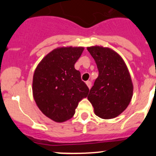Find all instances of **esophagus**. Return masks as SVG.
Wrapping results in <instances>:
<instances>
[{
	"label": "esophagus",
	"instance_id": "1",
	"mask_svg": "<svg viewBox=\"0 0 156 156\" xmlns=\"http://www.w3.org/2000/svg\"><path fill=\"white\" fill-rule=\"evenodd\" d=\"M86 84H87V86L88 87V88H89V89H90L91 85H92V84H91V82H90V81H86Z\"/></svg>",
	"mask_w": 156,
	"mask_h": 156
}]
</instances>
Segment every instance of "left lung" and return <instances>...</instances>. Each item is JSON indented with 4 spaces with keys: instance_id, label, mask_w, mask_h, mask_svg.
Wrapping results in <instances>:
<instances>
[{
    "instance_id": "left-lung-1",
    "label": "left lung",
    "mask_w": 156,
    "mask_h": 156,
    "mask_svg": "<svg viewBox=\"0 0 156 156\" xmlns=\"http://www.w3.org/2000/svg\"><path fill=\"white\" fill-rule=\"evenodd\" d=\"M87 49L99 71L87 99L96 115L103 119H114L126 109L133 97L128 69L122 56L112 49L102 46Z\"/></svg>"
}]
</instances>
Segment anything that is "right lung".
<instances>
[{"mask_svg": "<svg viewBox=\"0 0 156 156\" xmlns=\"http://www.w3.org/2000/svg\"><path fill=\"white\" fill-rule=\"evenodd\" d=\"M84 49L71 46L54 49L34 70V101L44 115L56 122L72 119L79 101L87 97L89 88L81 81L79 71L75 69Z\"/></svg>", "mask_w": 156, "mask_h": 156, "instance_id": "obj_1", "label": "right lung"}]
</instances>
